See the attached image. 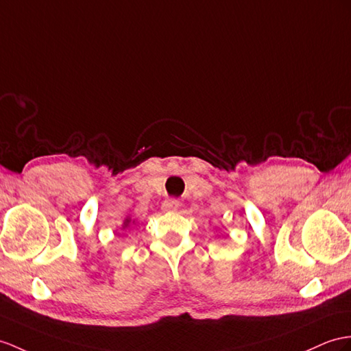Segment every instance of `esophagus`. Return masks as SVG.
<instances>
[{
    "mask_svg": "<svg viewBox=\"0 0 351 351\" xmlns=\"http://www.w3.org/2000/svg\"><path fill=\"white\" fill-rule=\"evenodd\" d=\"M180 207V201L178 199H165L162 202V210L168 211V213H174Z\"/></svg>",
    "mask_w": 351,
    "mask_h": 351,
    "instance_id": "1",
    "label": "esophagus"
}]
</instances>
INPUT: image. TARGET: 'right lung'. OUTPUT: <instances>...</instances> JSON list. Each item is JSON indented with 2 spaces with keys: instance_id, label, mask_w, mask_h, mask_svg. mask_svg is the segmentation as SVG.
Returning <instances> with one entry per match:
<instances>
[{
  "instance_id": "1",
  "label": "right lung",
  "mask_w": 351,
  "mask_h": 351,
  "mask_svg": "<svg viewBox=\"0 0 351 351\" xmlns=\"http://www.w3.org/2000/svg\"><path fill=\"white\" fill-rule=\"evenodd\" d=\"M134 225H136V221H135V219H131L130 216H126V217H125V220H123V225H122V230H125V229H128V228H131V226H134Z\"/></svg>"
}]
</instances>
